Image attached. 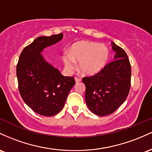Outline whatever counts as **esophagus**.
Wrapping results in <instances>:
<instances>
[{"label":"esophagus","mask_w":152,"mask_h":152,"mask_svg":"<svg viewBox=\"0 0 152 152\" xmlns=\"http://www.w3.org/2000/svg\"><path fill=\"white\" fill-rule=\"evenodd\" d=\"M75 80L76 83H79V82L81 81V79L80 78L77 77H75Z\"/></svg>","instance_id":"1"}]
</instances>
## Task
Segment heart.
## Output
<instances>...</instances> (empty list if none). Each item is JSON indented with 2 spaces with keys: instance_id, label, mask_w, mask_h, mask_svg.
Instances as JSON below:
<instances>
[{
  "instance_id": "obj_1",
  "label": "heart",
  "mask_w": 152,
  "mask_h": 152,
  "mask_svg": "<svg viewBox=\"0 0 152 152\" xmlns=\"http://www.w3.org/2000/svg\"><path fill=\"white\" fill-rule=\"evenodd\" d=\"M109 50L104 44L88 41L76 42L69 49V53L62 54V59L67 70L71 72L75 68V62H79V67L88 75L97 74L108 62Z\"/></svg>"
}]
</instances>
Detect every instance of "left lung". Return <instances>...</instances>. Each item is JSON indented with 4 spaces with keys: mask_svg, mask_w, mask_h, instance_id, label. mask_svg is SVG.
<instances>
[{
    "mask_svg": "<svg viewBox=\"0 0 152 152\" xmlns=\"http://www.w3.org/2000/svg\"><path fill=\"white\" fill-rule=\"evenodd\" d=\"M114 60L99 72L85 77V101L88 108L100 116L113 113L124 103L131 87V67L125 51L112 42Z\"/></svg>",
    "mask_w": 152,
    "mask_h": 152,
    "instance_id": "left-lung-1",
    "label": "left lung"
}]
</instances>
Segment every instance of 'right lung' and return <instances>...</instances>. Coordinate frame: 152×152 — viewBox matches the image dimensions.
Segmentation results:
<instances>
[{
    "mask_svg": "<svg viewBox=\"0 0 152 152\" xmlns=\"http://www.w3.org/2000/svg\"><path fill=\"white\" fill-rule=\"evenodd\" d=\"M62 38V33L38 37L23 49L17 64L16 76L22 99L34 111L44 116H52L62 110L75 84L73 77L63 76L41 54L44 49Z\"/></svg>",
    "mask_w": 152,
    "mask_h": 152,
    "instance_id": "obj_1",
    "label": "right lung"
}]
</instances>
